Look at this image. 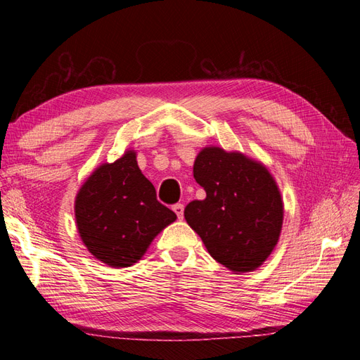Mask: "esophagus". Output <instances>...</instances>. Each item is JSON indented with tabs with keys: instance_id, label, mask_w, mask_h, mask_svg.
Returning a JSON list of instances; mask_svg holds the SVG:
<instances>
[{
	"instance_id": "34e87169",
	"label": "esophagus",
	"mask_w": 360,
	"mask_h": 360,
	"mask_svg": "<svg viewBox=\"0 0 360 360\" xmlns=\"http://www.w3.org/2000/svg\"><path fill=\"white\" fill-rule=\"evenodd\" d=\"M172 210L176 212V214H177L179 219H183V213H184V207H183V204H176V205H172Z\"/></svg>"
}]
</instances>
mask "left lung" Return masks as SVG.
Returning <instances> with one entry per match:
<instances>
[{
	"mask_svg": "<svg viewBox=\"0 0 360 360\" xmlns=\"http://www.w3.org/2000/svg\"><path fill=\"white\" fill-rule=\"evenodd\" d=\"M193 177L205 191L184 209V219L209 254L236 275L257 270L278 245L284 202L276 180L259 160L240 151L204 147Z\"/></svg>",
	"mask_w": 360,
	"mask_h": 360,
	"instance_id": "1",
	"label": "left lung"
}]
</instances>
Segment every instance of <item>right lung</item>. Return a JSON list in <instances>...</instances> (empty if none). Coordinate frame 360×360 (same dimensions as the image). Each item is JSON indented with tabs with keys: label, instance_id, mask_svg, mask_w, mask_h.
Masks as SVG:
<instances>
[{
	"label": "right lung",
	"instance_id": "right-lung-1",
	"mask_svg": "<svg viewBox=\"0 0 360 360\" xmlns=\"http://www.w3.org/2000/svg\"><path fill=\"white\" fill-rule=\"evenodd\" d=\"M75 219L90 254L120 269L138 263L177 216L158 201L155 186L138 167L136 151L126 150L84 181L75 198Z\"/></svg>",
	"mask_w": 360,
	"mask_h": 360
}]
</instances>
